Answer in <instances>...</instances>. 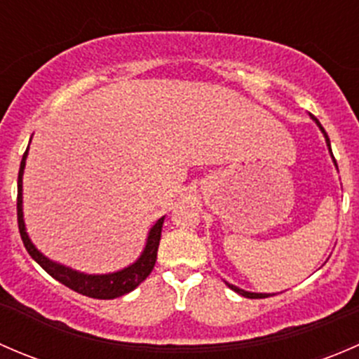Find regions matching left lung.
Listing matches in <instances>:
<instances>
[{
	"instance_id": "left-lung-1",
	"label": "left lung",
	"mask_w": 359,
	"mask_h": 359,
	"mask_svg": "<svg viewBox=\"0 0 359 359\" xmlns=\"http://www.w3.org/2000/svg\"><path fill=\"white\" fill-rule=\"evenodd\" d=\"M311 118H313L314 121H316V125L320 126V130H321V132H323V135H325V140H327V146H328V149H330V139H328V135H327V132H325V128H323V126H321V123L318 121V118H314L313 114H311ZM330 151H332V149H330ZM332 158H334V154H332ZM334 163H335V166H337V161H335V158H334ZM226 285H227V287L231 288V290H234V292H236V293H240V295L247 297V299H266V297L273 295V293H253V292H245V290H241V288L234 287V285L227 283V281H226Z\"/></svg>"
}]
</instances>
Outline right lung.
<instances>
[{
	"mask_svg": "<svg viewBox=\"0 0 359 359\" xmlns=\"http://www.w3.org/2000/svg\"><path fill=\"white\" fill-rule=\"evenodd\" d=\"M27 149H25L22 161H20V170H19V180H17V220H19V231L20 238L24 241V247L29 252V255L46 271L52 278H55L57 281H60L62 285H66L71 290L81 293V295L92 297V299H116V297H121L125 293L135 290L144 280L151 274L154 264H156L158 257V247L159 240H161V227L165 217L158 220L149 231V236H147L146 248H144L142 255L132 264V266L125 267L121 271H116V273L109 274H85L78 273V271L71 269V267L62 266V264H57L53 260L46 259L34 245L29 240L27 233H25V224H24V213H22V175L25 168V158H27Z\"/></svg>",
	"mask_w": 359,
	"mask_h": 359,
	"instance_id": "add662e5",
	"label": "right lung"
}]
</instances>
